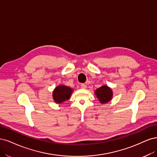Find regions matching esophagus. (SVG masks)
<instances>
[{
	"mask_svg": "<svg viewBox=\"0 0 157 157\" xmlns=\"http://www.w3.org/2000/svg\"><path fill=\"white\" fill-rule=\"evenodd\" d=\"M81 88L85 89L87 88V85H86L85 84H83H83L81 85Z\"/></svg>",
	"mask_w": 157,
	"mask_h": 157,
	"instance_id": "34e87169",
	"label": "esophagus"
}]
</instances>
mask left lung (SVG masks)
Returning a JSON list of instances; mask_svg holds the SVG:
<instances>
[{
	"mask_svg": "<svg viewBox=\"0 0 157 157\" xmlns=\"http://www.w3.org/2000/svg\"><path fill=\"white\" fill-rule=\"evenodd\" d=\"M94 94L97 96L101 104L107 103L112 100L113 97V92L111 88L106 85H103L98 88L94 91Z\"/></svg>",
	"mask_w": 157,
	"mask_h": 157,
	"instance_id": "1",
	"label": "left lung"
}]
</instances>
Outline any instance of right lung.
<instances>
[{"label": "right lung", "instance_id": "obj_1", "mask_svg": "<svg viewBox=\"0 0 157 157\" xmlns=\"http://www.w3.org/2000/svg\"><path fill=\"white\" fill-rule=\"evenodd\" d=\"M73 92V89L67 86L60 85L57 86L53 92V98L57 104L63 103L70 98Z\"/></svg>", "mask_w": 157, "mask_h": 157}]
</instances>
